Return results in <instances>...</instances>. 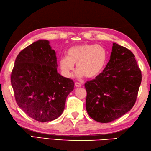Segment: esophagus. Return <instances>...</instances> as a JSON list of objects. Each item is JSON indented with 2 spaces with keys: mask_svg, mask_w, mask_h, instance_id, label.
I'll list each match as a JSON object with an SVG mask.
<instances>
[{
  "mask_svg": "<svg viewBox=\"0 0 151 151\" xmlns=\"http://www.w3.org/2000/svg\"><path fill=\"white\" fill-rule=\"evenodd\" d=\"M75 86L76 87H77V88H79V87H81V84H80L79 82H75Z\"/></svg>",
  "mask_w": 151,
  "mask_h": 151,
  "instance_id": "esophagus-1",
  "label": "esophagus"
}]
</instances>
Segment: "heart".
<instances>
[{
  "label": "heart",
  "mask_w": 151,
  "mask_h": 151,
  "mask_svg": "<svg viewBox=\"0 0 151 151\" xmlns=\"http://www.w3.org/2000/svg\"><path fill=\"white\" fill-rule=\"evenodd\" d=\"M108 54L107 50L101 45L83 44L74 46L67 52V55L60 58L59 64L63 75L70 77L75 63H76V75L82 78H93L99 75L107 65Z\"/></svg>",
  "instance_id": "1"
}]
</instances>
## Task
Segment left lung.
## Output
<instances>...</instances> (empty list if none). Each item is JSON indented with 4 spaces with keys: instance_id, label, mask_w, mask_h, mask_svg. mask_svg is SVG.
<instances>
[{
    "instance_id": "1",
    "label": "left lung",
    "mask_w": 151,
    "mask_h": 151,
    "mask_svg": "<svg viewBox=\"0 0 151 151\" xmlns=\"http://www.w3.org/2000/svg\"><path fill=\"white\" fill-rule=\"evenodd\" d=\"M141 82V72L134 54L113 43L103 71L85 83L88 114L101 123L119 119L134 107Z\"/></svg>"
}]
</instances>
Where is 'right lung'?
Segmentation results:
<instances>
[{
	"label": "right lung",
	"instance_id": "right-lung-1",
	"mask_svg": "<svg viewBox=\"0 0 151 151\" xmlns=\"http://www.w3.org/2000/svg\"><path fill=\"white\" fill-rule=\"evenodd\" d=\"M11 74V84L20 109L38 122L61 116L73 80L58 73L55 52L47 40H38L19 52Z\"/></svg>",
	"mask_w": 151,
	"mask_h": 151
}]
</instances>
